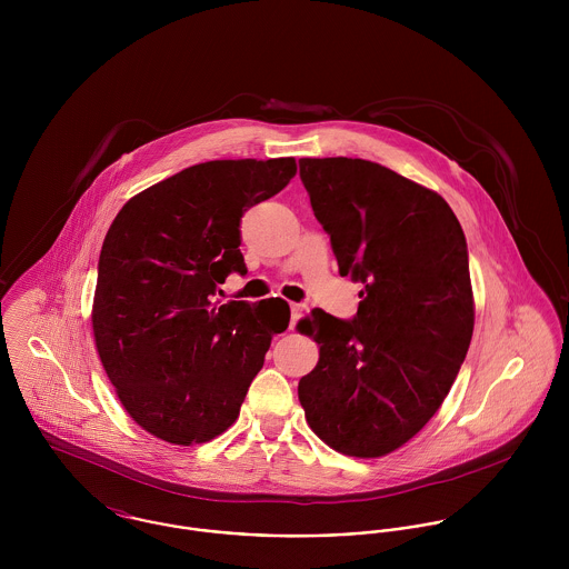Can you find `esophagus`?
<instances>
[{"label": "esophagus", "mask_w": 569, "mask_h": 569, "mask_svg": "<svg viewBox=\"0 0 569 569\" xmlns=\"http://www.w3.org/2000/svg\"><path fill=\"white\" fill-rule=\"evenodd\" d=\"M302 313H305V307H302V305H291V328L298 325V320L302 318Z\"/></svg>", "instance_id": "esophagus-1"}]
</instances>
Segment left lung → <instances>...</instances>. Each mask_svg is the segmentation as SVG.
<instances>
[{
	"instance_id": "8db88e82",
	"label": "left lung",
	"mask_w": 569,
	"mask_h": 569,
	"mask_svg": "<svg viewBox=\"0 0 569 569\" xmlns=\"http://www.w3.org/2000/svg\"><path fill=\"white\" fill-rule=\"evenodd\" d=\"M341 276L363 284L357 316L313 309L300 330L320 361L300 379L311 429L343 456L403 447L442 406L473 335L467 239L433 190L368 160H300Z\"/></svg>"
}]
</instances>
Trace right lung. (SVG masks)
Listing matches in <instances>:
<instances>
[{"label":"right lung","mask_w":569,"mask_h":569,"mask_svg":"<svg viewBox=\"0 0 569 569\" xmlns=\"http://www.w3.org/2000/svg\"><path fill=\"white\" fill-rule=\"evenodd\" d=\"M298 172L293 158L190 166L129 199L98 258L93 339L129 416L156 438L199 445L243 406L276 332L280 298L214 305L219 284L244 276L241 219Z\"/></svg>","instance_id":"obj_1"}]
</instances>
